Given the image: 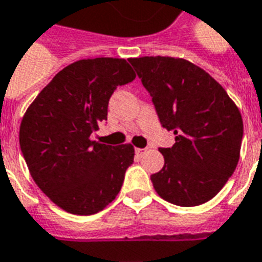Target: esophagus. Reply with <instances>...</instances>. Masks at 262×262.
I'll return each instance as SVG.
<instances>
[{"label":"esophagus","mask_w":262,"mask_h":262,"mask_svg":"<svg viewBox=\"0 0 262 262\" xmlns=\"http://www.w3.org/2000/svg\"><path fill=\"white\" fill-rule=\"evenodd\" d=\"M146 148H136V154H137V156H139V157H141V156H143V154H144V152H146Z\"/></svg>","instance_id":"esophagus-1"}]
</instances>
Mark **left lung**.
Here are the masks:
<instances>
[{
  "instance_id": "obj_1",
  "label": "left lung",
  "mask_w": 262,
  "mask_h": 262,
  "mask_svg": "<svg viewBox=\"0 0 262 262\" xmlns=\"http://www.w3.org/2000/svg\"><path fill=\"white\" fill-rule=\"evenodd\" d=\"M175 144L151 175L160 197L180 207L210 201L237 166L243 137L239 108L204 69L183 58H129Z\"/></svg>"
}]
</instances>
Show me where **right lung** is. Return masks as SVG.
Listing matches in <instances>:
<instances>
[{
    "label": "right lung",
    "mask_w": 262,
    "mask_h": 262,
    "mask_svg": "<svg viewBox=\"0 0 262 262\" xmlns=\"http://www.w3.org/2000/svg\"><path fill=\"white\" fill-rule=\"evenodd\" d=\"M136 77L122 58H89L68 65L29 105L20 122V150L40 190L67 212L92 215L115 200L132 144L92 140L106 121L116 86Z\"/></svg>",
    "instance_id": "add662e5"
}]
</instances>
